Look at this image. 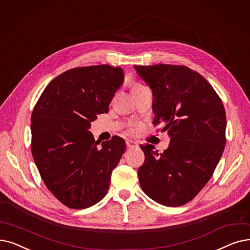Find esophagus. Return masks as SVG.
<instances>
[{
	"mask_svg": "<svg viewBox=\"0 0 250 250\" xmlns=\"http://www.w3.org/2000/svg\"><path fill=\"white\" fill-rule=\"evenodd\" d=\"M126 146L128 148H134V147L138 146V143L135 142V141H132V140H126Z\"/></svg>",
	"mask_w": 250,
	"mask_h": 250,
	"instance_id": "1",
	"label": "esophagus"
}]
</instances>
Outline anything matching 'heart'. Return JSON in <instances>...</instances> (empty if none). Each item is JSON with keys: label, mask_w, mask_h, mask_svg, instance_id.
Instances as JSON below:
<instances>
[{"label": "heart", "mask_w": 250, "mask_h": 250, "mask_svg": "<svg viewBox=\"0 0 250 250\" xmlns=\"http://www.w3.org/2000/svg\"><path fill=\"white\" fill-rule=\"evenodd\" d=\"M135 85H136V84H135Z\"/></svg>", "instance_id": "heart-1"}]
</instances>
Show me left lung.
<instances>
[{
	"label": "left lung",
	"mask_w": 250,
	"mask_h": 250,
	"mask_svg": "<svg viewBox=\"0 0 250 250\" xmlns=\"http://www.w3.org/2000/svg\"><path fill=\"white\" fill-rule=\"evenodd\" d=\"M152 91L154 125L164 124L169 146L162 153L141 145L145 161L138 169L144 193L166 206L184 205L209 181L226 144L222 100L201 74L183 65H135Z\"/></svg>",
	"instance_id": "obj_1"
}]
</instances>
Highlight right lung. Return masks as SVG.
I'll return each mask as SVG.
<instances>
[{
  "label": "right lung",
  "mask_w": 250,
  "mask_h": 250,
  "mask_svg": "<svg viewBox=\"0 0 250 250\" xmlns=\"http://www.w3.org/2000/svg\"><path fill=\"white\" fill-rule=\"evenodd\" d=\"M124 81L123 68L106 64L69 69L46 86L32 111V156L49 191L67 208H90L107 194L125 142L114 136L100 144L89 129Z\"/></svg>",
  "instance_id": "add662e5"
}]
</instances>
